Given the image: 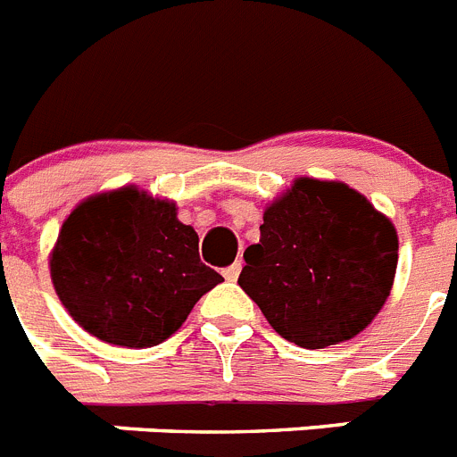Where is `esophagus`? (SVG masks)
Listing matches in <instances>:
<instances>
[{
  "mask_svg": "<svg viewBox=\"0 0 457 457\" xmlns=\"http://www.w3.org/2000/svg\"><path fill=\"white\" fill-rule=\"evenodd\" d=\"M240 270H243V263H240V262L231 263V266H226V269H224V278L228 282L237 280V275H240Z\"/></svg>",
  "mask_w": 457,
  "mask_h": 457,
  "instance_id": "34e87169",
  "label": "esophagus"
}]
</instances>
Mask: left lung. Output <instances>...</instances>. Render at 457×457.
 Segmentation results:
<instances>
[{
	"mask_svg": "<svg viewBox=\"0 0 457 457\" xmlns=\"http://www.w3.org/2000/svg\"><path fill=\"white\" fill-rule=\"evenodd\" d=\"M237 285L282 338L318 350L364 331L390 296L397 228L348 184L296 177L266 203Z\"/></svg>",
	"mask_w": 457,
	"mask_h": 457,
	"instance_id": "left-lung-1",
	"label": "left lung"
}]
</instances>
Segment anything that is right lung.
<instances>
[{
    "mask_svg": "<svg viewBox=\"0 0 457 457\" xmlns=\"http://www.w3.org/2000/svg\"><path fill=\"white\" fill-rule=\"evenodd\" d=\"M48 269L71 320L120 348L163 343L224 282L201 262L198 233L177 220V203L133 184L79 203L60 226Z\"/></svg>",
    "mask_w": 457,
    "mask_h": 457,
    "instance_id": "1",
    "label": "right lung"
}]
</instances>
